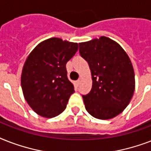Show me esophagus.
<instances>
[{"instance_id": "obj_1", "label": "esophagus", "mask_w": 151, "mask_h": 151, "mask_svg": "<svg viewBox=\"0 0 151 151\" xmlns=\"http://www.w3.org/2000/svg\"><path fill=\"white\" fill-rule=\"evenodd\" d=\"M81 79H78L77 81H76V83H77V85H79L81 84Z\"/></svg>"}]
</instances>
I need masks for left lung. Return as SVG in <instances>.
Masks as SVG:
<instances>
[{
    "mask_svg": "<svg viewBox=\"0 0 151 151\" xmlns=\"http://www.w3.org/2000/svg\"><path fill=\"white\" fill-rule=\"evenodd\" d=\"M81 55L88 62L92 89L82 96L85 109L98 119H111L127 107L135 91V73L122 47L102 36L79 43Z\"/></svg>",
    "mask_w": 151,
    "mask_h": 151,
    "instance_id": "left-lung-1",
    "label": "left lung"
}]
</instances>
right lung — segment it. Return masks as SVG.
I'll return each instance as SVG.
<instances>
[{"label":"right lung","instance_id":"right-lung-1","mask_svg":"<svg viewBox=\"0 0 151 151\" xmlns=\"http://www.w3.org/2000/svg\"><path fill=\"white\" fill-rule=\"evenodd\" d=\"M78 50V43L52 37L39 43L27 56L21 74L22 93L41 117L52 118L66 109L74 92L66 64Z\"/></svg>","mask_w":151,"mask_h":151}]
</instances>
